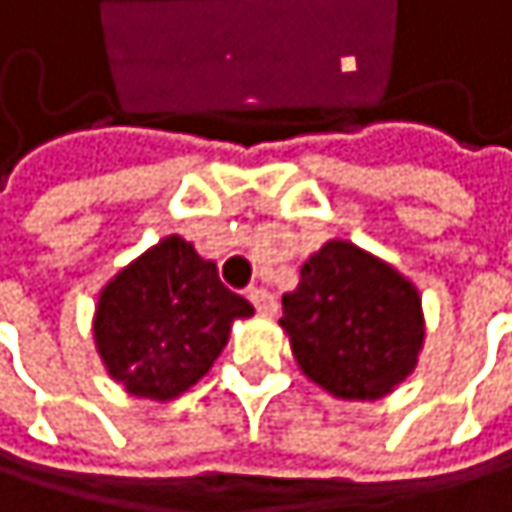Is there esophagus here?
I'll return each mask as SVG.
<instances>
[{
  "instance_id": "34e87169",
  "label": "esophagus",
  "mask_w": 512,
  "mask_h": 512,
  "mask_svg": "<svg viewBox=\"0 0 512 512\" xmlns=\"http://www.w3.org/2000/svg\"><path fill=\"white\" fill-rule=\"evenodd\" d=\"M249 299H252V305H255L260 314H266V317H272L275 311H278V302H275V296L266 290V287H252L249 290Z\"/></svg>"
}]
</instances>
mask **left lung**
<instances>
[{
  "mask_svg": "<svg viewBox=\"0 0 512 512\" xmlns=\"http://www.w3.org/2000/svg\"><path fill=\"white\" fill-rule=\"evenodd\" d=\"M278 320L302 373L341 400H379L418 364L424 311L418 287L391 263L329 240L302 263Z\"/></svg>",
  "mask_w": 512,
  "mask_h": 512,
  "instance_id": "obj_1",
  "label": "left lung"
}]
</instances>
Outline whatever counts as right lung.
I'll return each mask as SVG.
<instances>
[{
    "label": "right lung",
    "instance_id": "right-lung-1",
    "mask_svg": "<svg viewBox=\"0 0 512 512\" xmlns=\"http://www.w3.org/2000/svg\"><path fill=\"white\" fill-rule=\"evenodd\" d=\"M252 314V302L219 281L213 260L171 234L100 290L94 344L133 397L174 400L213 367L234 320Z\"/></svg>",
    "mask_w": 512,
    "mask_h": 512
}]
</instances>
